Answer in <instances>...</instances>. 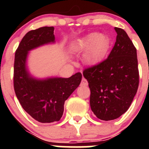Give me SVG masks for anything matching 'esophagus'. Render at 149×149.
Masks as SVG:
<instances>
[{
	"label": "esophagus",
	"instance_id": "esophagus-1",
	"mask_svg": "<svg viewBox=\"0 0 149 149\" xmlns=\"http://www.w3.org/2000/svg\"><path fill=\"white\" fill-rule=\"evenodd\" d=\"M81 86H87L88 85V81H86V79L83 77L82 80H81Z\"/></svg>",
	"mask_w": 149,
	"mask_h": 149
}]
</instances>
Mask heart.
Returning a JSON list of instances; mask_svg holds the SVG:
<instances>
[{
	"label": "heart",
	"mask_w": 149,
	"mask_h": 149,
	"mask_svg": "<svg viewBox=\"0 0 149 149\" xmlns=\"http://www.w3.org/2000/svg\"><path fill=\"white\" fill-rule=\"evenodd\" d=\"M109 39L104 34L92 33L77 39L72 44V51L77 53L86 50L84 58L88 64H95L106 54L109 47Z\"/></svg>",
	"instance_id": "b5f03b06"
}]
</instances>
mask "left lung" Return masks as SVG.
<instances>
[{
    "instance_id": "obj_1",
    "label": "left lung",
    "mask_w": 149,
    "mask_h": 149,
    "mask_svg": "<svg viewBox=\"0 0 149 149\" xmlns=\"http://www.w3.org/2000/svg\"><path fill=\"white\" fill-rule=\"evenodd\" d=\"M115 30L116 41L108 57L83 72L90 89L91 110L104 121L125 113L139 86L136 48L123 29Z\"/></svg>"
}]
</instances>
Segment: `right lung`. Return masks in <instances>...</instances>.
Returning <instances> with one entry per match:
<instances>
[{"instance_id":"obj_1","label":"right lung","mask_w":149,"mask_h":149,"mask_svg":"<svg viewBox=\"0 0 149 149\" xmlns=\"http://www.w3.org/2000/svg\"><path fill=\"white\" fill-rule=\"evenodd\" d=\"M54 27H43L29 31L15 54L13 85L16 97L24 110L42 123L61 119L65 101L78 87L82 78L81 72L68 78L36 80L30 76L26 68L28 51L44 44L54 42Z\"/></svg>"}]
</instances>
